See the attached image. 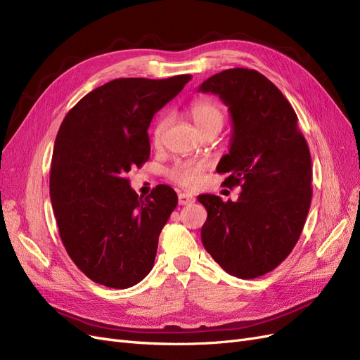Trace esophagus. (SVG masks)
Instances as JSON below:
<instances>
[{
    "label": "esophagus",
    "mask_w": 360,
    "mask_h": 360,
    "mask_svg": "<svg viewBox=\"0 0 360 360\" xmlns=\"http://www.w3.org/2000/svg\"><path fill=\"white\" fill-rule=\"evenodd\" d=\"M195 201V198L192 197L191 193H179V204L180 205H188V204H192Z\"/></svg>",
    "instance_id": "34e87169"
}]
</instances>
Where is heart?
<instances>
[{
    "label": "heart",
    "mask_w": 360,
    "mask_h": 360,
    "mask_svg": "<svg viewBox=\"0 0 360 360\" xmlns=\"http://www.w3.org/2000/svg\"><path fill=\"white\" fill-rule=\"evenodd\" d=\"M188 115L198 132L210 126L222 127V123H224V114L221 111V108L214 102L205 101V99L193 101L188 110ZM165 127H167V118L162 117L156 122L153 130H151V141H153L155 146L160 144ZM209 168H210V163L204 159L179 160L168 169V177L183 188L193 189L200 186L204 174Z\"/></svg>",
    "instance_id": "b5f03b06"
}]
</instances>
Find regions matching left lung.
<instances>
[{"instance_id": "1", "label": "left lung", "mask_w": 360, "mask_h": 360, "mask_svg": "<svg viewBox=\"0 0 360 360\" xmlns=\"http://www.w3.org/2000/svg\"><path fill=\"white\" fill-rule=\"evenodd\" d=\"M200 91L217 94L230 110V151L216 171L228 174L225 186L242 188L236 202L200 195L207 210L202 245L226 274L263 276L290 255L307 221L312 198L308 143L290 102L257 70L216 73Z\"/></svg>"}]
</instances>
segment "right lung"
<instances>
[{
  "instance_id": "1",
  "label": "right lung",
  "mask_w": 360,
  "mask_h": 360,
  "mask_svg": "<svg viewBox=\"0 0 360 360\" xmlns=\"http://www.w3.org/2000/svg\"><path fill=\"white\" fill-rule=\"evenodd\" d=\"M191 78L114 79L84 96L63 120L51 163V202L69 257L97 284L129 288L153 269L177 193L159 184L143 200L127 172L148 160L151 118Z\"/></svg>"
}]
</instances>
